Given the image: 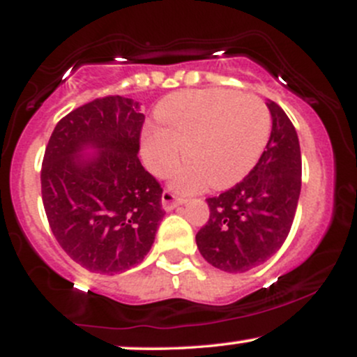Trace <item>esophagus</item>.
<instances>
[{"label": "esophagus", "instance_id": "esophagus-1", "mask_svg": "<svg viewBox=\"0 0 357 357\" xmlns=\"http://www.w3.org/2000/svg\"><path fill=\"white\" fill-rule=\"evenodd\" d=\"M181 203H183V202H179V199L176 198L173 192H169V191L162 192V196H161L162 210L173 211V210H176V208H179V204H181Z\"/></svg>", "mask_w": 357, "mask_h": 357}]
</instances>
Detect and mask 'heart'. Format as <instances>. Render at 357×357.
Wrapping results in <instances>:
<instances>
[{
	"instance_id": "heart-1",
	"label": "heart",
	"mask_w": 357,
	"mask_h": 357,
	"mask_svg": "<svg viewBox=\"0 0 357 357\" xmlns=\"http://www.w3.org/2000/svg\"><path fill=\"white\" fill-rule=\"evenodd\" d=\"M159 126L141 139L147 169L166 176L183 154L188 161L174 171L171 186L195 195L211 183L227 188L255 166L270 134L264 102L231 90H184L169 96L155 110Z\"/></svg>"
}]
</instances>
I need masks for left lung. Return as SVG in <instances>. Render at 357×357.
I'll return each instance as SVG.
<instances>
[{
    "label": "left lung",
    "instance_id": "8db88e82",
    "mask_svg": "<svg viewBox=\"0 0 357 357\" xmlns=\"http://www.w3.org/2000/svg\"><path fill=\"white\" fill-rule=\"evenodd\" d=\"M265 104L272 116L265 151L243 181L206 199L210 220L196 233L199 253L223 272H247L275 255L296 216L302 178L296 127L275 102Z\"/></svg>",
    "mask_w": 357,
    "mask_h": 357
}]
</instances>
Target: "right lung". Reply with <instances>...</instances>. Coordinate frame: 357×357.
I'll return each instance as SVG.
<instances>
[{"instance_id":"1","label":"right lung","mask_w":357,"mask_h":357,"mask_svg":"<svg viewBox=\"0 0 357 357\" xmlns=\"http://www.w3.org/2000/svg\"><path fill=\"white\" fill-rule=\"evenodd\" d=\"M142 122L139 102L96 99L61 119L45 149L48 223L90 272L114 275L141 264L165 216L161 186L137 158Z\"/></svg>"}]
</instances>
